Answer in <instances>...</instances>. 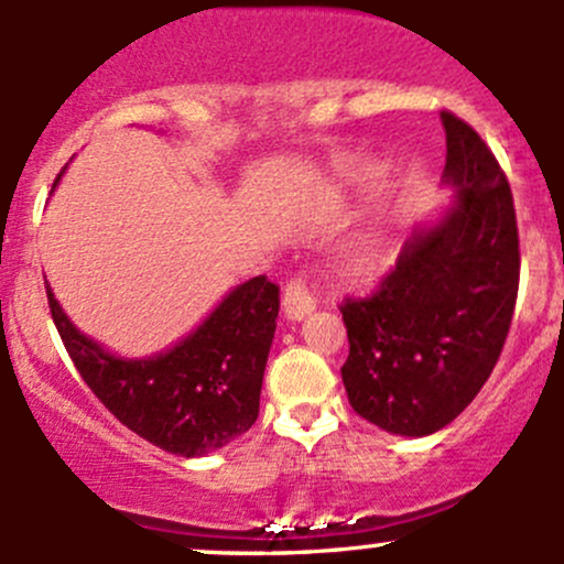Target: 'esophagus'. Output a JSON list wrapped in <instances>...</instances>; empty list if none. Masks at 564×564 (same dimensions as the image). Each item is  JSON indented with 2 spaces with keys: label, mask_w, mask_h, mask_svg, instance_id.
Returning a JSON list of instances; mask_svg holds the SVG:
<instances>
[{
  "label": "esophagus",
  "mask_w": 564,
  "mask_h": 564,
  "mask_svg": "<svg viewBox=\"0 0 564 564\" xmlns=\"http://www.w3.org/2000/svg\"><path fill=\"white\" fill-rule=\"evenodd\" d=\"M282 308L290 319H304L306 314H312L317 308V301H314L304 276H293V280L284 284Z\"/></svg>",
  "instance_id": "obj_1"
}]
</instances>
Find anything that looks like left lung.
Returning a JSON list of instances; mask_svg holds the SVG:
<instances>
[{
	"instance_id": "8db88e82",
	"label": "left lung",
	"mask_w": 564,
	"mask_h": 564,
	"mask_svg": "<svg viewBox=\"0 0 564 564\" xmlns=\"http://www.w3.org/2000/svg\"><path fill=\"white\" fill-rule=\"evenodd\" d=\"M446 131L444 183L457 187L435 226L403 245L379 288L341 306L347 398L395 435L446 427L478 395L502 352L519 293L511 185L481 137L457 115Z\"/></svg>"
}]
</instances>
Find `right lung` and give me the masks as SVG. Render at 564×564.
I'll return each mask as SVG.
<instances>
[{"instance_id":"right-lung-1","label":"right lung","mask_w":564,"mask_h":564,"mask_svg":"<svg viewBox=\"0 0 564 564\" xmlns=\"http://www.w3.org/2000/svg\"><path fill=\"white\" fill-rule=\"evenodd\" d=\"M66 352L107 409L163 452L202 457L258 420L280 288L263 274L234 288L191 336L166 352L126 360L83 336L45 282Z\"/></svg>"}]
</instances>
